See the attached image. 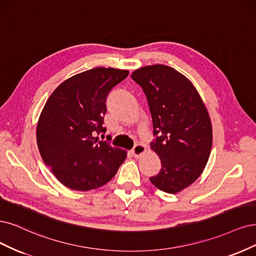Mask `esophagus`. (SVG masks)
I'll return each instance as SVG.
<instances>
[{"label": "esophagus", "mask_w": 256, "mask_h": 256, "mask_svg": "<svg viewBox=\"0 0 256 256\" xmlns=\"http://www.w3.org/2000/svg\"><path fill=\"white\" fill-rule=\"evenodd\" d=\"M144 152H146V146L144 144H136L133 148V150H132V154H133L134 158H140V156H142Z\"/></svg>", "instance_id": "esophagus-1"}]
</instances>
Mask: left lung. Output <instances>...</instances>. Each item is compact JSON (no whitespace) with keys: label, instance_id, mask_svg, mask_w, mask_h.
<instances>
[{"label":"left lung","instance_id":"1","mask_svg":"<svg viewBox=\"0 0 256 256\" xmlns=\"http://www.w3.org/2000/svg\"><path fill=\"white\" fill-rule=\"evenodd\" d=\"M132 78L148 98L156 136L151 149L162 162L151 183L164 192H180L208 164L212 144L208 112L192 82L168 66H146L132 73Z\"/></svg>","mask_w":256,"mask_h":256}]
</instances>
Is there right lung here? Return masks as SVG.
Listing matches in <instances>:
<instances>
[{
    "mask_svg": "<svg viewBox=\"0 0 256 256\" xmlns=\"http://www.w3.org/2000/svg\"><path fill=\"white\" fill-rule=\"evenodd\" d=\"M128 76V70L90 69L62 82L48 98L37 123V144L44 162L66 187H101L126 160V150L96 136L106 130L107 96Z\"/></svg>",
    "mask_w": 256,
    "mask_h": 256,
    "instance_id": "right-lung-1",
    "label": "right lung"
}]
</instances>
